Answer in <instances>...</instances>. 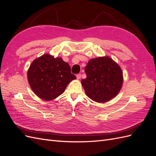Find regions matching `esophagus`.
Returning <instances> with one entry per match:
<instances>
[{"label": "esophagus", "mask_w": 156, "mask_h": 156, "mask_svg": "<svg viewBox=\"0 0 156 156\" xmlns=\"http://www.w3.org/2000/svg\"><path fill=\"white\" fill-rule=\"evenodd\" d=\"M76 77H77V79H80L81 77V73H78L76 75Z\"/></svg>", "instance_id": "34e87169"}]
</instances>
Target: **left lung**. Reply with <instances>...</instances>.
<instances>
[{
  "instance_id": "1",
  "label": "left lung",
  "mask_w": 156,
  "mask_h": 156,
  "mask_svg": "<svg viewBox=\"0 0 156 156\" xmlns=\"http://www.w3.org/2000/svg\"><path fill=\"white\" fill-rule=\"evenodd\" d=\"M84 72L87 78L81 81L88 98L94 101L105 103L115 97L123 83L120 66L108 56L88 61Z\"/></svg>"
}]
</instances>
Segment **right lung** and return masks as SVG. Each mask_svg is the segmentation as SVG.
<instances>
[{
  "label": "right lung",
  "instance_id": "right-lung-1",
  "mask_svg": "<svg viewBox=\"0 0 156 156\" xmlns=\"http://www.w3.org/2000/svg\"><path fill=\"white\" fill-rule=\"evenodd\" d=\"M29 83L36 95L52 100L62 94L75 75L62 58L45 54L33 61L28 70Z\"/></svg>",
  "mask_w": 156,
  "mask_h": 156
}]
</instances>
